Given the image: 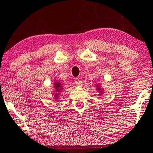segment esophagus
<instances>
[{
	"label": "esophagus",
	"mask_w": 153,
	"mask_h": 153,
	"mask_svg": "<svg viewBox=\"0 0 153 153\" xmlns=\"http://www.w3.org/2000/svg\"><path fill=\"white\" fill-rule=\"evenodd\" d=\"M75 84H76L77 86H79V87H82V80H80L79 79H75Z\"/></svg>",
	"instance_id": "1"
}]
</instances>
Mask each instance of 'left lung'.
I'll return each instance as SVG.
<instances>
[{"label": "left lung", "mask_w": 153, "mask_h": 153, "mask_svg": "<svg viewBox=\"0 0 153 153\" xmlns=\"http://www.w3.org/2000/svg\"><path fill=\"white\" fill-rule=\"evenodd\" d=\"M95 90L99 92V93H98L99 96H101L105 92L103 87H102V86L100 84H97V85H95Z\"/></svg>", "instance_id": "8db88e82"}]
</instances>
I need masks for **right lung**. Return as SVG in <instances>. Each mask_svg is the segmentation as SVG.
I'll list each match as a JSON object with an SVG mask.
<instances>
[{
  "label": "right lung",
  "mask_w": 153,
  "mask_h": 153,
  "mask_svg": "<svg viewBox=\"0 0 153 153\" xmlns=\"http://www.w3.org/2000/svg\"><path fill=\"white\" fill-rule=\"evenodd\" d=\"M64 85L60 81H54L53 82V88L51 91V95L55 100L59 101L60 97H61V94L64 89Z\"/></svg>",
  "instance_id": "obj_1"
}]
</instances>
